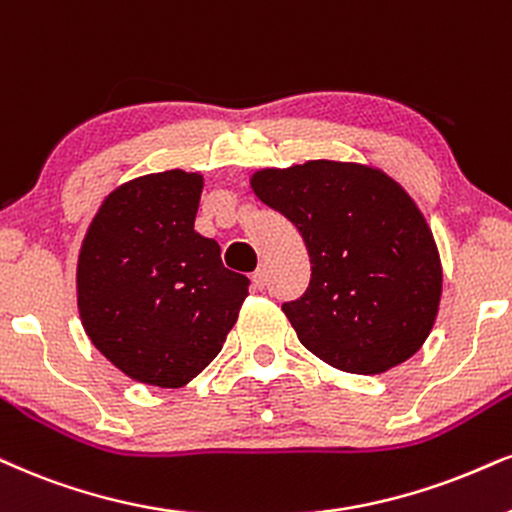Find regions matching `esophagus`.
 Returning a JSON list of instances; mask_svg holds the SVG:
<instances>
[{"label": "esophagus", "mask_w": 512, "mask_h": 512, "mask_svg": "<svg viewBox=\"0 0 512 512\" xmlns=\"http://www.w3.org/2000/svg\"><path fill=\"white\" fill-rule=\"evenodd\" d=\"M251 282H254L256 289H266V285H268V273H266V268H258L256 273L251 275Z\"/></svg>", "instance_id": "1"}]
</instances>
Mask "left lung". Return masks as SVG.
<instances>
[{"label": "left lung", "instance_id": "8db88e82", "mask_svg": "<svg viewBox=\"0 0 512 512\" xmlns=\"http://www.w3.org/2000/svg\"><path fill=\"white\" fill-rule=\"evenodd\" d=\"M251 189L304 237L311 282L282 311L308 351L353 375H380L420 351L437 320L441 261L399 182L323 159L256 170Z\"/></svg>", "mask_w": 512, "mask_h": 512}]
</instances>
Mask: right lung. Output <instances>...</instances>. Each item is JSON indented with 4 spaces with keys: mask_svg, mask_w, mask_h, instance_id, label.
Masks as SVG:
<instances>
[{
    "mask_svg": "<svg viewBox=\"0 0 512 512\" xmlns=\"http://www.w3.org/2000/svg\"><path fill=\"white\" fill-rule=\"evenodd\" d=\"M199 173L166 170L116 187L82 239L78 311L92 344L130 380L178 389L223 349L249 280L220 261L194 218Z\"/></svg>",
    "mask_w": 512,
    "mask_h": 512,
    "instance_id": "add662e5",
    "label": "right lung"
}]
</instances>
